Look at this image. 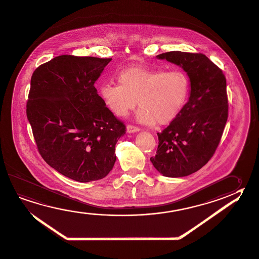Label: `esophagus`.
Wrapping results in <instances>:
<instances>
[{"instance_id": "34e87169", "label": "esophagus", "mask_w": 259, "mask_h": 259, "mask_svg": "<svg viewBox=\"0 0 259 259\" xmlns=\"http://www.w3.org/2000/svg\"><path fill=\"white\" fill-rule=\"evenodd\" d=\"M140 132V127H136V126H133V125H127V133H133V132Z\"/></svg>"}]
</instances>
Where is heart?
I'll return each instance as SVG.
<instances>
[{
    "mask_svg": "<svg viewBox=\"0 0 259 259\" xmlns=\"http://www.w3.org/2000/svg\"><path fill=\"white\" fill-rule=\"evenodd\" d=\"M118 83L102 85L101 100L113 114L124 117L137 105V118L145 125H166L183 109L189 93V76L183 70L134 66L122 70Z\"/></svg>",
    "mask_w": 259,
    "mask_h": 259,
    "instance_id": "1",
    "label": "heart"
}]
</instances>
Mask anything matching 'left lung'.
I'll use <instances>...</instances> for the list:
<instances>
[{"instance_id":"8db88e82","label":"left lung","mask_w":259,"mask_h":259,"mask_svg":"<svg viewBox=\"0 0 259 259\" xmlns=\"http://www.w3.org/2000/svg\"><path fill=\"white\" fill-rule=\"evenodd\" d=\"M157 58L180 66L191 90L180 114L158 133L157 153L150 161L165 177L189 176L208 162L220 144L228 120L227 80L202 53L168 52Z\"/></svg>"}]
</instances>
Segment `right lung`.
<instances>
[{"label": "right lung", "mask_w": 259, "mask_h": 259, "mask_svg": "<svg viewBox=\"0 0 259 259\" xmlns=\"http://www.w3.org/2000/svg\"><path fill=\"white\" fill-rule=\"evenodd\" d=\"M110 61L61 55L31 76L26 114L39 154L55 170L79 182L110 173L115 145L126 133L94 87Z\"/></svg>", "instance_id": "add662e5"}]
</instances>
